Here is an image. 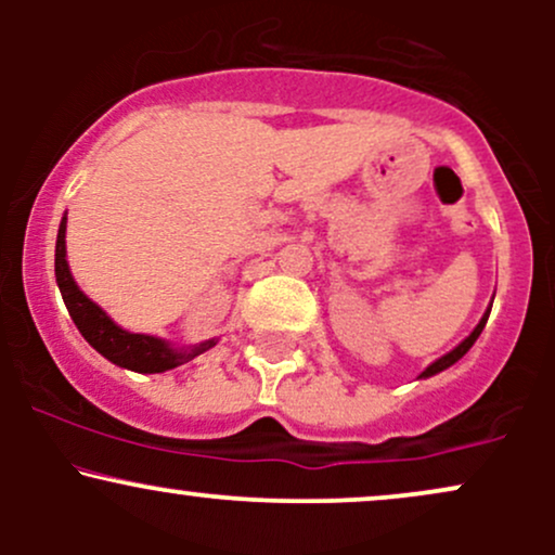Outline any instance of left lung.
<instances>
[{
	"label": "left lung",
	"mask_w": 555,
	"mask_h": 555,
	"mask_svg": "<svg viewBox=\"0 0 555 555\" xmlns=\"http://www.w3.org/2000/svg\"><path fill=\"white\" fill-rule=\"evenodd\" d=\"M488 315H490V310H488V313H486V315H482V321H480V323H477V326H475V331H473V334H469V336H467V339H464V341L460 344V347H456V349H451V352H449V354H443V358H441V360H436V362H433V365H430V367H425V371H423V375H420V378H430V375L441 373V371H446V367H451V365H454V362H456V360H462V358H464V354H467V352H469V347H473V344L477 341V336H480V334H482V328H486V321H488Z\"/></svg>",
	"instance_id": "left-lung-1"
}]
</instances>
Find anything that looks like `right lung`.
Returning <instances> with one entry per match:
<instances>
[{"mask_svg":"<svg viewBox=\"0 0 555 555\" xmlns=\"http://www.w3.org/2000/svg\"><path fill=\"white\" fill-rule=\"evenodd\" d=\"M65 229H67V216H62L60 234H56V253H54V273L56 284H60L62 299H65L69 318L75 321V326L99 354H104L106 360L114 365L127 367V371L135 373H164L171 367L184 365L201 352L211 349L216 341H206L201 347L193 349H175L167 341L156 339V336L145 334H130V331L119 328L93 299H88L80 292V286L75 284L73 273H69L67 258H65Z\"/></svg>","mask_w":555,"mask_h":555,"instance_id":"1","label":"right lung"}]
</instances>
